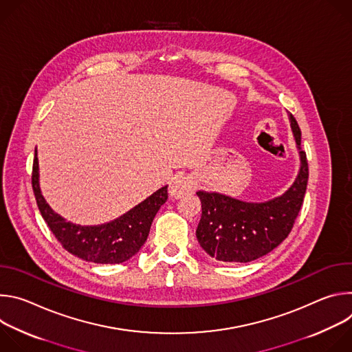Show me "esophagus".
<instances>
[{"label": "esophagus", "instance_id": "esophagus-1", "mask_svg": "<svg viewBox=\"0 0 352 352\" xmlns=\"http://www.w3.org/2000/svg\"><path fill=\"white\" fill-rule=\"evenodd\" d=\"M193 189H195V182L190 177H186V175H175L171 178L168 184V193L175 199H179L193 192Z\"/></svg>", "mask_w": 352, "mask_h": 352}]
</instances>
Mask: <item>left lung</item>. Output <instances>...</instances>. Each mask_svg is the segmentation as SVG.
I'll use <instances>...</instances> for the list:
<instances>
[{"label": "left lung", "instance_id": "8db88e82", "mask_svg": "<svg viewBox=\"0 0 352 352\" xmlns=\"http://www.w3.org/2000/svg\"><path fill=\"white\" fill-rule=\"evenodd\" d=\"M289 122L300 167L294 184L281 196L252 204L217 192H196L202 202L196 238L212 258L227 263L252 262L272 252L291 232L304 204L309 170L307 153L300 148V129L292 114Z\"/></svg>", "mask_w": 352, "mask_h": 352}]
</instances>
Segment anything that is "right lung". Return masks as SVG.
<instances>
[{"label":"right lung","instance_id":"add662e5","mask_svg":"<svg viewBox=\"0 0 352 352\" xmlns=\"http://www.w3.org/2000/svg\"><path fill=\"white\" fill-rule=\"evenodd\" d=\"M32 186L38 210L58 242L69 254L93 263L116 265L131 259L146 242L150 226L168 197L167 185L146 197L121 217L100 226L67 221L48 206L38 184V160L34 150Z\"/></svg>","mask_w":352,"mask_h":352}]
</instances>
